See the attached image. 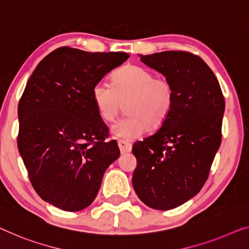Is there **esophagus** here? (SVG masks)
<instances>
[{"instance_id": "34e87169", "label": "esophagus", "mask_w": 249, "mask_h": 249, "mask_svg": "<svg viewBox=\"0 0 249 249\" xmlns=\"http://www.w3.org/2000/svg\"><path fill=\"white\" fill-rule=\"evenodd\" d=\"M118 147H120L121 153L125 154V153H128V152H131L132 144L125 142V141H118Z\"/></svg>"}]
</instances>
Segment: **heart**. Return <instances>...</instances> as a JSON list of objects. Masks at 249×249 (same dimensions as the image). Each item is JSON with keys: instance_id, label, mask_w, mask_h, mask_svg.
Instances as JSON below:
<instances>
[{"instance_id": "heart-1", "label": "heart", "mask_w": 249, "mask_h": 249, "mask_svg": "<svg viewBox=\"0 0 249 249\" xmlns=\"http://www.w3.org/2000/svg\"><path fill=\"white\" fill-rule=\"evenodd\" d=\"M113 86L101 80L92 88V101L99 117L113 122L126 104L128 115L117 121L110 134L115 139L131 142L140 139L151 127H159L169 116L174 102V88L164 77L143 67L126 65L112 77Z\"/></svg>"}]
</instances>
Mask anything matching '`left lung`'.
Segmentation results:
<instances>
[{"instance_id":"left-lung-1","label":"left lung","mask_w":249,"mask_h":249,"mask_svg":"<svg viewBox=\"0 0 249 249\" xmlns=\"http://www.w3.org/2000/svg\"><path fill=\"white\" fill-rule=\"evenodd\" d=\"M139 55L171 81L174 102L160 129L133 145L137 165L132 183L147 207L170 210L194 198L206 182L221 143L225 99L213 70L198 55Z\"/></svg>"}]
</instances>
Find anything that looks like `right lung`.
<instances>
[{"mask_svg": "<svg viewBox=\"0 0 249 249\" xmlns=\"http://www.w3.org/2000/svg\"><path fill=\"white\" fill-rule=\"evenodd\" d=\"M125 53L62 47L39 62L18 107V147L41 199L65 211L94 201L120 157L92 101L95 84L127 60Z\"/></svg>", "mask_w": 249, "mask_h": 249, "instance_id": "add662e5", "label": "right lung"}]
</instances>
